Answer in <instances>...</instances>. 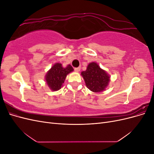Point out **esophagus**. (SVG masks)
Wrapping results in <instances>:
<instances>
[{
	"mask_svg": "<svg viewBox=\"0 0 154 154\" xmlns=\"http://www.w3.org/2000/svg\"><path fill=\"white\" fill-rule=\"evenodd\" d=\"M74 71L76 72H79L80 71V67H76V68H74Z\"/></svg>",
	"mask_w": 154,
	"mask_h": 154,
	"instance_id": "obj_1",
	"label": "esophagus"
}]
</instances>
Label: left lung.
<instances>
[{
	"mask_svg": "<svg viewBox=\"0 0 154 154\" xmlns=\"http://www.w3.org/2000/svg\"><path fill=\"white\" fill-rule=\"evenodd\" d=\"M81 74L87 87L94 92L105 90L110 81V76L95 62L88 64L86 71L82 72Z\"/></svg>",
	"mask_w": 154,
	"mask_h": 154,
	"instance_id": "left-lung-1",
	"label": "left lung"
}]
</instances>
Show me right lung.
<instances>
[{
    "label": "right lung",
    "instance_id": "add662e5",
    "mask_svg": "<svg viewBox=\"0 0 154 154\" xmlns=\"http://www.w3.org/2000/svg\"><path fill=\"white\" fill-rule=\"evenodd\" d=\"M71 65L63 67L61 63H57L49 70L45 77L47 84L53 91H57L61 88L68 74L73 71Z\"/></svg>",
    "mask_w": 154,
    "mask_h": 154
}]
</instances>
